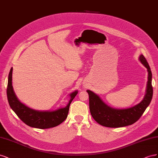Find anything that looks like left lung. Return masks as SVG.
<instances>
[{
    "mask_svg": "<svg viewBox=\"0 0 158 158\" xmlns=\"http://www.w3.org/2000/svg\"><path fill=\"white\" fill-rule=\"evenodd\" d=\"M139 60L147 69L148 76L146 94L138 104L127 109H114L108 106L98 94L87 90L89 97L90 112L93 118L99 124L109 128H120L131 125L140 118L149 106L153 96L152 71L143 55L139 56Z\"/></svg>",
    "mask_w": 158,
    "mask_h": 158,
    "instance_id": "obj_1",
    "label": "left lung"
}]
</instances>
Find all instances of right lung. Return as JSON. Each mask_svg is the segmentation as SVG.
<instances>
[{"instance_id":"add662e5","label":"right lung","mask_w":158,"mask_h":158,"mask_svg":"<svg viewBox=\"0 0 158 158\" xmlns=\"http://www.w3.org/2000/svg\"><path fill=\"white\" fill-rule=\"evenodd\" d=\"M12 67L8 75L7 98L9 105L19 118L29 127L40 129L53 128L62 123L67 117L71 102L77 94L78 91L76 90L69 94L70 100L65 107L54 110H34L22 103L16 96L12 87Z\"/></svg>"}]
</instances>
